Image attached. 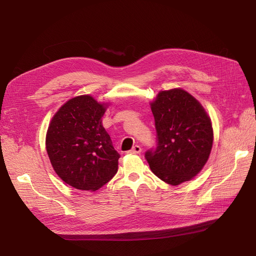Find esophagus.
I'll use <instances>...</instances> for the list:
<instances>
[{
	"mask_svg": "<svg viewBox=\"0 0 256 256\" xmlns=\"http://www.w3.org/2000/svg\"><path fill=\"white\" fill-rule=\"evenodd\" d=\"M141 152H142V148L140 145H134L130 150V152H132V154H140Z\"/></svg>",
	"mask_w": 256,
	"mask_h": 256,
	"instance_id": "obj_1",
	"label": "esophagus"
}]
</instances>
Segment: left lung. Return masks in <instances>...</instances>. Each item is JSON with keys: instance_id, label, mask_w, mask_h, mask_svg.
Wrapping results in <instances>:
<instances>
[{"instance_id": "1", "label": "left lung", "mask_w": 256, "mask_h": 256, "mask_svg": "<svg viewBox=\"0 0 256 256\" xmlns=\"http://www.w3.org/2000/svg\"><path fill=\"white\" fill-rule=\"evenodd\" d=\"M152 112L157 144L145 152V159L152 173L172 186L192 180L210 154V118L198 100L180 88L160 92Z\"/></svg>"}]
</instances>
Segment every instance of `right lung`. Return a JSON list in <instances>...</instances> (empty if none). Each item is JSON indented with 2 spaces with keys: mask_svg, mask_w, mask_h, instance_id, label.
I'll list each match as a JSON object with an SVG mask.
<instances>
[{
  "mask_svg": "<svg viewBox=\"0 0 256 256\" xmlns=\"http://www.w3.org/2000/svg\"><path fill=\"white\" fill-rule=\"evenodd\" d=\"M104 104L83 95L72 98L53 116L46 146L56 173L72 187L95 191L118 172L120 154L102 127Z\"/></svg>",
  "mask_w": 256,
  "mask_h": 256,
  "instance_id": "obj_1",
  "label": "right lung"
}]
</instances>
